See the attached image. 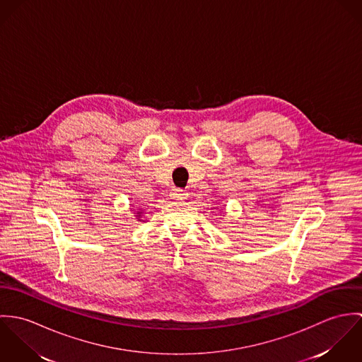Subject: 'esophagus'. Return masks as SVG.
<instances>
[{
	"label": "esophagus",
	"instance_id": "obj_1",
	"mask_svg": "<svg viewBox=\"0 0 362 362\" xmlns=\"http://www.w3.org/2000/svg\"><path fill=\"white\" fill-rule=\"evenodd\" d=\"M171 197L174 198V199H187L188 198V192L187 191H184V189H173L171 191Z\"/></svg>",
	"mask_w": 362,
	"mask_h": 362
}]
</instances>
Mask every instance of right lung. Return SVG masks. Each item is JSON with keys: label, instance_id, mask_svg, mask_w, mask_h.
Returning a JSON list of instances; mask_svg holds the SVG:
<instances>
[{"label": "right lung", "instance_id": "add662e5", "mask_svg": "<svg viewBox=\"0 0 362 362\" xmlns=\"http://www.w3.org/2000/svg\"><path fill=\"white\" fill-rule=\"evenodd\" d=\"M136 214H138V216H141V214H142V211H138V213H136Z\"/></svg>", "mask_w": 362, "mask_h": 362}]
</instances>
